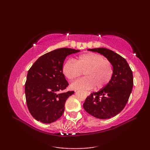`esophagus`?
<instances>
[{
  "instance_id": "esophagus-1",
  "label": "esophagus",
  "mask_w": 150,
  "mask_h": 150,
  "mask_svg": "<svg viewBox=\"0 0 150 150\" xmlns=\"http://www.w3.org/2000/svg\"><path fill=\"white\" fill-rule=\"evenodd\" d=\"M86 95H90V92H89V91H86Z\"/></svg>"
}]
</instances>
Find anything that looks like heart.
<instances>
[{"instance_id": "b5f03b06", "label": "heart", "mask_w": 150, "mask_h": 150, "mask_svg": "<svg viewBox=\"0 0 150 150\" xmlns=\"http://www.w3.org/2000/svg\"><path fill=\"white\" fill-rule=\"evenodd\" d=\"M65 77L73 81L84 72L86 77L79 79L71 84L73 90H90L95 86L96 90L104 88L113 75L112 65L104 57L94 53H85L79 56L74 62L68 60L63 66Z\"/></svg>"}]
</instances>
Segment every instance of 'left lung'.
<instances>
[{"instance_id":"left-lung-1","label":"left lung","mask_w":150,"mask_h":150,"mask_svg":"<svg viewBox=\"0 0 150 150\" xmlns=\"http://www.w3.org/2000/svg\"><path fill=\"white\" fill-rule=\"evenodd\" d=\"M88 50L106 57L113 66V75L106 86L86 98L84 109L97 119H110L119 114L128 101L133 85L132 71L126 59L113 51L104 47Z\"/></svg>"}]
</instances>
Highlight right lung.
<instances>
[{
    "label": "right lung",
    "instance_id": "right-lung-1",
    "mask_svg": "<svg viewBox=\"0 0 150 150\" xmlns=\"http://www.w3.org/2000/svg\"><path fill=\"white\" fill-rule=\"evenodd\" d=\"M80 50L57 49L38 59L28 72L25 84L27 106L34 119L45 124L55 122L62 115L64 104L74 91L61 93L68 82L63 74L64 62Z\"/></svg>",
    "mask_w": 150,
    "mask_h": 150
}]
</instances>
